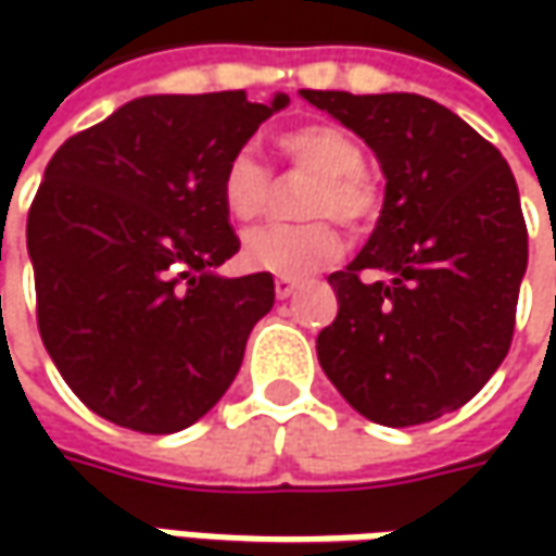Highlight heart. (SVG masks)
Masks as SVG:
<instances>
[{
	"label": "heart",
	"mask_w": 556,
	"mask_h": 556,
	"mask_svg": "<svg viewBox=\"0 0 556 556\" xmlns=\"http://www.w3.org/2000/svg\"><path fill=\"white\" fill-rule=\"evenodd\" d=\"M333 144L340 154L337 176L331 182L333 213L343 223H371L377 203H380V182H377L374 163L362 151V144L343 132L333 136Z\"/></svg>",
	"instance_id": "heart-1"
}]
</instances>
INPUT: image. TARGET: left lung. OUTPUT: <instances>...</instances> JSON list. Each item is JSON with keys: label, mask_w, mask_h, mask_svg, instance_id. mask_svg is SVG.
I'll return each instance as SVG.
<instances>
[{"label": "left lung", "mask_w": 556, "mask_h": 556, "mask_svg": "<svg viewBox=\"0 0 556 556\" xmlns=\"http://www.w3.org/2000/svg\"><path fill=\"white\" fill-rule=\"evenodd\" d=\"M268 114L244 92L136 98L46 166L27 213L36 321L98 417L179 433L241 371L275 285L225 268L241 250L228 173Z\"/></svg>", "instance_id": "8db88e82"}]
</instances>
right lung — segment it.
I'll use <instances>...</instances> for the list:
<instances>
[{
	"label": "right lung",
	"mask_w": 556,
	"mask_h": 556,
	"mask_svg": "<svg viewBox=\"0 0 556 556\" xmlns=\"http://www.w3.org/2000/svg\"><path fill=\"white\" fill-rule=\"evenodd\" d=\"M321 108L371 144L387 194L368 244L328 278L337 318L318 333V362L374 424H430L480 393L510 350L529 260L517 182L437 101L337 96Z\"/></svg>",
	"instance_id": "add662e5"
}]
</instances>
